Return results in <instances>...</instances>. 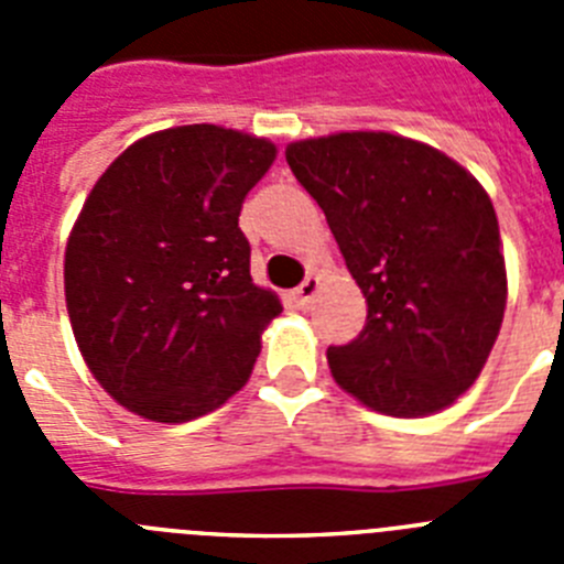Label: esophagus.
Here are the masks:
<instances>
[{
  "label": "esophagus",
  "mask_w": 564,
  "mask_h": 564,
  "mask_svg": "<svg viewBox=\"0 0 564 564\" xmlns=\"http://www.w3.org/2000/svg\"><path fill=\"white\" fill-rule=\"evenodd\" d=\"M316 293H318V279L316 276H307L305 282H302V285L296 288V302L302 307H311V302H313V299H316Z\"/></svg>",
  "instance_id": "34e87169"
}]
</instances>
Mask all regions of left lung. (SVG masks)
<instances>
[{"label":"left lung","mask_w":564,"mask_h":564,"mask_svg":"<svg viewBox=\"0 0 564 564\" xmlns=\"http://www.w3.org/2000/svg\"><path fill=\"white\" fill-rule=\"evenodd\" d=\"M367 299V325L327 364L370 410L417 417L480 376L506 313L500 226L480 183L426 143L338 132L285 149Z\"/></svg>","instance_id":"1"}]
</instances>
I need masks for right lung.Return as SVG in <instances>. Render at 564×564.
I'll return each instance as SVG.
<instances>
[{
    "label": "right lung",
    "mask_w": 564,
    "mask_h": 564,
    "mask_svg": "<svg viewBox=\"0 0 564 564\" xmlns=\"http://www.w3.org/2000/svg\"><path fill=\"white\" fill-rule=\"evenodd\" d=\"M273 158L265 138L192 123L132 143L89 192L64 257L67 313L127 410L192 421L251 376L282 305L253 285L239 212Z\"/></svg>",
    "instance_id": "add662e5"
}]
</instances>
